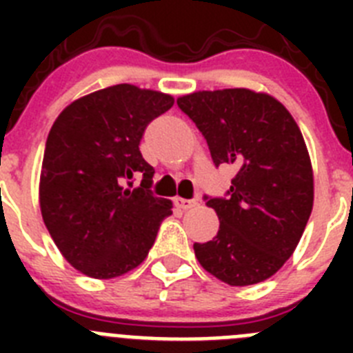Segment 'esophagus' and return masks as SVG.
Wrapping results in <instances>:
<instances>
[{
  "instance_id": "34e87169",
  "label": "esophagus",
  "mask_w": 353,
  "mask_h": 353,
  "mask_svg": "<svg viewBox=\"0 0 353 353\" xmlns=\"http://www.w3.org/2000/svg\"><path fill=\"white\" fill-rule=\"evenodd\" d=\"M174 205L179 208H182V210H189V208H192L196 205L194 199H183V198H176L174 199Z\"/></svg>"
}]
</instances>
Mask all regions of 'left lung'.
Masks as SVG:
<instances>
[{
    "mask_svg": "<svg viewBox=\"0 0 353 353\" xmlns=\"http://www.w3.org/2000/svg\"><path fill=\"white\" fill-rule=\"evenodd\" d=\"M207 139L215 166L236 171L226 198H208L219 232L194 254L230 286L269 279L293 254L313 210V168L297 121L272 95L248 88L176 99Z\"/></svg>",
    "mask_w": 353,
    "mask_h": 353,
    "instance_id": "8db88e82",
    "label": "left lung"
}]
</instances>
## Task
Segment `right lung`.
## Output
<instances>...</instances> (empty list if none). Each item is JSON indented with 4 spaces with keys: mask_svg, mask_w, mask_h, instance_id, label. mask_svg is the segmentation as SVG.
<instances>
[{
    "mask_svg": "<svg viewBox=\"0 0 353 353\" xmlns=\"http://www.w3.org/2000/svg\"><path fill=\"white\" fill-rule=\"evenodd\" d=\"M168 93L114 84L60 113L46 141L40 210L65 260L95 279H113L148 256L170 199L150 191L154 168L139 152L143 132L166 113ZM142 183L130 190L132 179Z\"/></svg>",
    "mask_w": 353,
    "mask_h": 353,
    "instance_id": "right-lung-1",
    "label": "right lung"
}]
</instances>
